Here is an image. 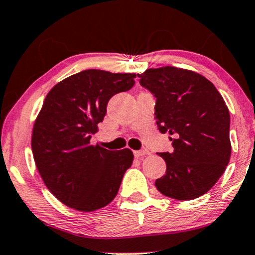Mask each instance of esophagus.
Here are the masks:
<instances>
[{
	"mask_svg": "<svg viewBox=\"0 0 255 255\" xmlns=\"http://www.w3.org/2000/svg\"><path fill=\"white\" fill-rule=\"evenodd\" d=\"M149 154V152L147 151V149H141V151H134V157L135 158H141L143 157V155H147Z\"/></svg>",
	"mask_w": 255,
	"mask_h": 255,
	"instance_id": "1",
	"label": "esophagus"
}]
</instances>
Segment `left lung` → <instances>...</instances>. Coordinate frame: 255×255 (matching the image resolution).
<instances>
[{"label": "left lung", "instance_id": "left-lung-1", "mask_svg": "<svg viewBox=\"0 0 255 255\" xmlns=\"http://www.w3.org/2000/svg\"><path fill=\"white\" fill-rule=\"evenodd\" d=\"M137 76L157 97L159 130L173 136V152L159 153L166 173L155 180V186L179 201L207 194L231 159V116L225 100L213 83L191 70L162 66Z\"/></svg>", "mask_w": 255, "mask_h": 255}]
</instances>
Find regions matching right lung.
<instances>
[{
  "instance_id": "obj_1",
  "label": "right lung",
  "mask_w": 255,
  "mask_h": 255,
  "mask_svg": "<svg viewBox=\"0 0 255 255\" xmlns=\"http://www.w3.org/2000/svg\"><path fill=\"white\" fill-rule=\"evenodd\" d=\"M134 78L135 73L85 70L57 83L45 97L33 126V158L47 189L69 208L95 211L118 195L133 152L108 151L90 139L110 98L129 90Z\"/></svg>"
}]
</instances>
